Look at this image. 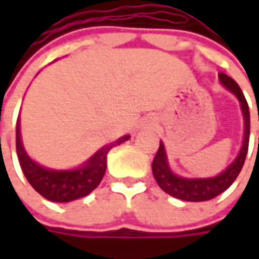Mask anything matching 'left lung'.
I'll return each mask as SVG.
<instances>
[{
    "label": "left lung",
    "instance_id": "8db88e82",
    "mask_svg": "<svg viewBox=\"0 0 259 259\" xmlns=\"http://www.w3.org/2000/svg\"><path fill=\"white\" fill-rule=\"evenodd\" d=\"M221 83L231 91L238 98L241 111L244 115V141L239 153L236 155L234 161L225 168L224 171L207 179H187L173 173V170L168 165L167 153H165L164 144L160 141L158 151L153 160V176H154L157 184L164 190L165 193L173 196L176 199L186 200V202H206L210 200L234 183L238 174L241 173L242 165L245 163V157L248 153V144H249V108L248 102L245 99L241 88L235 82L232 77H229L225 73H219Z\"/></svg>",
    "mask_w": 259,
    "mask_h": 259
}]
</instances>
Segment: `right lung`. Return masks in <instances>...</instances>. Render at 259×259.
<instances>
[{
	"label": "right lung",
	"mask_w": 259,
	"mask_h": 259,
	"mask_svg": "<svg viewBox=\"0 0 259 259\" xmlns=\"http://www.w3.org/2000/svg\"><path fill=\"white\" fill-rule=\"evenodd\" d=\"M130 140V135H124L111 144L104 145L98 150L86 163L73 170H53L35 163L25 153L20 133V118L17 119L15 131V145L17 155L28 183L33 186L37 193H40L47 200L66 203L76 199L85 197L95 190L106 171V155L116 147Z\"/></svg>",
	"instance_id": "obj_1"
}]
</instances>
